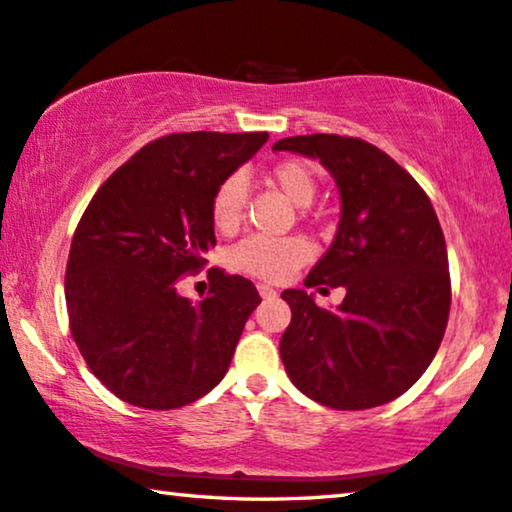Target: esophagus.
Instances as JSON below:
<instances>
[{
  "label": "esophagus",
  "mask_w": 512,
  "mask_h": 512,
  "mask_svg": "<svg viewBox=\"0 0 512 512\" xmlns=\"http://www.w3.org/2000/svg\"><path fill=\"white\" fill-rule=\"evenodd\" d=\"M257 290H260V295H262L264 299H269V297H276V295H278V292H276L274 288H271V285H267V283H260V285H257Z\"/></svg>",
  "instance_id": "1"
}]
</instances>
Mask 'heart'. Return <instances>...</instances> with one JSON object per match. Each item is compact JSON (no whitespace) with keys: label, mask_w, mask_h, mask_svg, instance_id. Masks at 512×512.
<instances>
[{"label":"heart","mask_w":512,"mask_h":512,"mask_svg":"<svg viewBox=\"0 0 512 512\" xmlns=\"http://www.w3.org/2000/svg\"><path fill=\"white\" fill-rule=\"evenodd\" d=\"M267 180L299 208H306L318 192V177L306 161L283 159L267 170ZM248 206V187L243 175H227L215 187L210 199V220L224 234L238 229ZM311 248L302 238H267L248 236L231 248V264L245 274L264 281H285L304 262H309Z\"/></svg>","instance_id":"1"}]
</instances>
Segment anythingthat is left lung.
Instances as JSON below:
<instances>
[{
  "label": "left lung",
  "mask_w": 512,
  "mask_h": 512,
  "mask_svg": "<svg viewBox=\"0 0 512 512\" xmlns=\"http://www.w3.org/2000/svg\"><path fill=\"white\" fill-rule=\"evenodd\" d=\"M318 159L337 180L342 220L306 288L344 285L337 311L283 290L292 320L285 372L332 410H367L403 395L438 353L452 304L447 245L419 182L379 147L349 135H295L274 145Z\"/></svg>",
  "instance_id": "left-lung-1"
}]
</instances>
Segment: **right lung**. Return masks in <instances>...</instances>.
I'll list each match as a JSON object with an SVG mask.
<instances>
[{
    "label": "right lung",
    "mask_w": 512,
    "mask_h": 512,
    "mask_svg": "<svg viewBox=\"0 0 512 512\" xmlns=\"http://www.w3.org/2000/svg\"><path fill=\"white\" fill-rule=\"evenodd\" d=\"M269 133H170L93 194L72 236L65 299L74 344L124 403L175 410L220 384L262 302L248 278L208 269L199 304L177 283L215 248L210 199Z\"/></svg>",
    "instance_id": "add662e5"
}]
</instances>
